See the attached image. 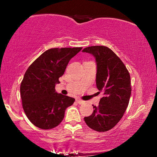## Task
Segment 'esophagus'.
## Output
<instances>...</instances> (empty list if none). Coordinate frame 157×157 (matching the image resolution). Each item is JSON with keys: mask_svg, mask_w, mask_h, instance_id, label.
<instances>
[{"mask_svg": "<svg viewBox=\"0 0 157 157\" xmlns=\"http://www.w3.org/2000/svg\"><path fill=\"white\" fill-rule=\"evenodd\" d=\"M77 103H79L80 105H82V104L85 103V101H83V100H80V99H77Z\"/></svg>", "mask_w": 157, "mask_h": 157, "instance_id": "obj_1", "label": "esophagus"}]
</instances>
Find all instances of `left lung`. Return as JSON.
Here are the masks:
<instances>
[{
    "instance_id": "left-lung-1",
    "label": "left lung",
    "mask_w": 157,
    "mask_h": 157,
    "mask_svg": "<svg viewBox=\"0 0 157 157\" xmlns=\"http://www.w3.org/2000/svg\"><path fill=\"white\" fill-rule=\"evenodd\" d=\"M82 52L95 57L97 87L103 93L99 105H93V113L84 120L93 130L105 132L120 122L128 105L131 94L130 74L120 57L106 46H89Z\"/></svg>"
}]
</instances>
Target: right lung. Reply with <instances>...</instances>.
Wrapping results in <instances>:
<instances>
[{
    "instance_id": "right-lung-1",
    "label": "right lung",
    "mask_w": 157,
    "mask_h": 157,
    "mask_svg": "<svg viewBox=\"0 0 157 157\" xmlns=\"http://www.w3.org/2000/svg\"><path fill=\"white\" fill-rule=\"evenodd\" d=\"M82 47L54 48L44 52L26 70L21 84L23 109L30 122L41 129L55 128L75 98L55 91L69 60Z\"/></svg>"
}]
</instances>
